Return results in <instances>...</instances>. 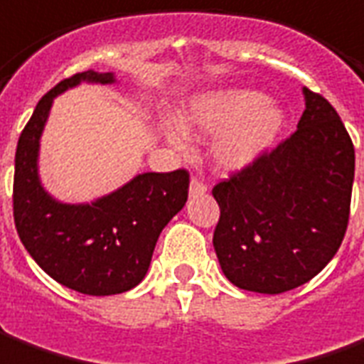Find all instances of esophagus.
Listing matches in <instances>:
<instances>
[{
    "instance_id": "obj_1",
    "label": "esophagus",
    "mask_w": 364,
    "mask_h": 364,
    "mask_svg": "<svg viewBox=\"0 0 364 364\" xmlns=\"http://www.w3.org/2000/svg\"><path fill=\"white\" fill-rule=\"evenodd\" d=\"M208 186L202 182V180H198V178H192V182H190V196H202V194H206Z\"/></svg>"
}]
</instances>
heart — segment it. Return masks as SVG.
<instances>
[{"label":"heart","mask_w":364,"mask_h":364,"mask_svg":"<svg viewBox=\"0 0 364 364\" xmlns=\"http://www.w3.org/2000/svg\"><path fill=\"white\" fill-rule=\"evenodd\" d=\"M285 109L247 87H225L196 95L180 126L166 124V139L180 146L187 136L218 134L212 156L222 170H244L272 149L285 129Z\"/></svg>","instance_id":"heart-1"}]
</instances>
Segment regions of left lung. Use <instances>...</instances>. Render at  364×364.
I'll list each match as a JSON object with an SVG mask.
<instances>
[{"mask_svg":"<svg viewBox=\"0 0 364 364\" xmlns=\"http://www.w3.org/2000/svg\"><path fill=\"white\" fill-rule=\"evenodd\" d=\"M303 97L291 136L212 190L215 255L245 291L275 295L307 283L347 232L355 149L329 101L305 87Z\"/></svg>","mask_w":364,"mask_h":364,"instance_id":"obj_1","label":"left lung"}]
</instances>
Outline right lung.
Returning a JSON list of instances; mask_svg holds the SVG:
<instances>
[{
  "label": "right lung",
  "instance_id": "add662e5",
  "mask_svg": "<svg viewBox=\"0 0 364 364\" xmlns=\"http://www.w3.org/2000/svg\"><path fill=\"white\" fill-rule=\"evenodd\" d=\"M114 81L112 73L85 71L53 87L37 102L15 152L17 234L47 275L85 295H117L136 287L149 272L158 235L188 200L186 170L136 174L89 204H67L43 188L39 140L53 99L81 82Z\"/></svg>",
  "mask_w": 364,
  "mask_h": 364
}]
</instances>
